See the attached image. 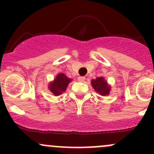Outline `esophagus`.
<instances>
[{
    "mask_svg": "<svg viewBox=\"0 0 154 154\" xmlns=\"http://www.w3.org/2000/svg\"><path fill=\"white\" fill-rule=\"evenodd\" d=\"M77 80H78V81H80V82H83L85 80H86V77H82V76H80V77H78Z\"/></svg>",
    "mask_w": 154,
    "mask_h": 154,
    "instance_id": "esophagus-1",
    "label": "esophagus"
}]
</instances>
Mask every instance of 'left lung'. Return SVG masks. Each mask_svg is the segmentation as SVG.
Instances as JSON below:
<instances>
[{
  "label": "left lung",
  "mask_w": 154,
  "mask_h": 154,
  "mask_svg": "<svg viewBox=\"0 0 154 154\" xmlns=\"http://www.w3.org/2000/svg\"><path fill=\"white\" fill-rule=\"evenodd\" d=\"M91 83L94 89L100 95L106 96L109 94L110 86L107 84V82L103 77H97L95 80H92Z\"/></svg>",
  "instance_id": "left-lung-1"
}]
</instances>
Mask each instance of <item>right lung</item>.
<instances>
[{
	"label": "right lung",
	"instance_id": "right-lung-1",
	"mask_svg": "<svg viewBox=\"0 0 154 154\" xmlns=\"http://www.w3.org/2000/svg\"><path fill=\"white\" fill-rule=\"evenodd\" d=\"M71 81V79L68 78L65 74L61 73L57 74L54 81L50 83L48 88L55 96L60 95L62 93L66 91V88Z\"/></svg>",
	"mask_w": 154,
	"mask_h": 154
}]
</instances>
